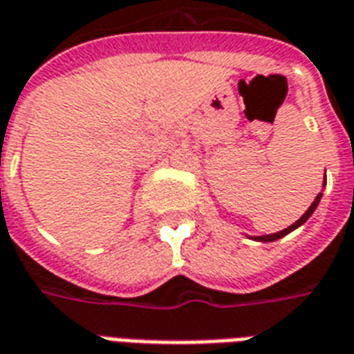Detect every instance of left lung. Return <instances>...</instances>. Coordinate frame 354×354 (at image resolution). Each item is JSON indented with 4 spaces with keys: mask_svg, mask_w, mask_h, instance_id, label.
Segmentation results:
<instances>
[{
    "mask_svg": "<svg viewBox=\"0 0 354 354\" xmlns=\"http://www.w3.org/2000/svg\"><path fill=\"white\" fill-rule=\"evenodd\" d=\"M324 183H326V175H324ZM321 198H322V194H317V198H315V202L311 203V205H309L308 211H306V213H304V215H301L300 218H298V221H296V223L292 224V226H288V228L277 232V234H270V236H254V237H252V239H257V241H264V243H268V241H275V239H279V237H285L286 234H290V232H292V230H296L298 226H301V224L308 221L309 216L313 215V211H315V209H317L319 202H321Z\"/></svg>",
    "mask_w": 354,
    "mask_h": 354,
    "instance_id": "1",
    "label": "left lung"
}]
</instances>
